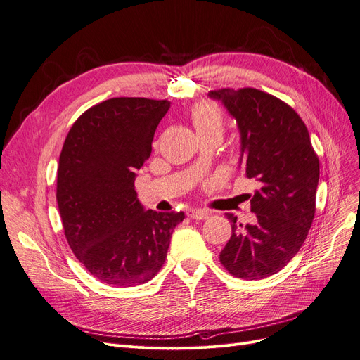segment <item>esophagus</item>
Here are the masks:
<instances>
[{
  "label": "esophagus",
  "mask_w": 360,
  "mask_h": 360,
  "mask_svg": "<svg viewBox=\"0 0 360 360\" xmlns=\"http://www.w3.org/2000/svg\"><path fill=\"white\" fill-rule=\"evenodd\" d=\"M209 214L210 213L207 210H202V209H190L188 210V217L197 219V221H202V219H207Z\"/></svg>",
  "instance_id": "esophagus-1"
}]
</instances>
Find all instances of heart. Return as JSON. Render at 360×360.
<instances>
[{
	"label": "heart",
	"mask_w": 360,
	"mask_h": 360,
	"mask_svg": "<svg viewBox=\"0 0 360 360\" xmlns=\"http://www.w3.org/2000/svg\"><path fill=\"white\" fill-rule=\"evenodd\" d=\"M191 119L198 135L209 134V132L222 135L224 116L214 104L207 101L195 104L191 112Z\"/></svg>",
	"instance_id": "heart-1"
}]
</instances>
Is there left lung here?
Returning <instances> with one entry per match:
<instances>
[{"instance_id": "left-lung-1", "label": "left lung", "mask_w": 360, "mask_h": 360, "mask_svg": "<svg viewBox=\"0 0 360 360\" xmlns=\"http://www.w3.org/2000/svg\"><path fill=\"white\" fill-rule=\"evenodd\" d=\"M236 117L247 178L260 190L250 200L255 224L231 221V238L219 255L224 268L243 279L283 269L303 245L316 210L319 159L302 117L283 100L256 88L209 92Z\"/></svg>"}]
</instances>
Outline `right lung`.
I'll return each mask as SVG.
<instances>
[{
  "instance_id": "1",
  "label": "right lung",
  "mask_w": 360,
  "mask_h": 360,
  "mask_svg": "<svg viewBox=\"0 0 360 360\" xmlns=\"http://www.w3.org/2000/svg\"><path fill=\"white\" fill-rule=\"evenodd\" d=\"M169 107L167 100H105L76 119L61 148L57 205L65 236L76 259L104 284L132 287L154 278L185 217L144 210L134 185Z\"/></svg>"
}]
</instances>
